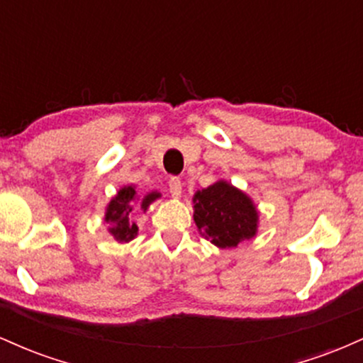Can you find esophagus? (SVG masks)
Masks as SVG:
<instances>
[{"label": "esophagus", "instance_id": "34e87169", "mask_svg": "<svg viewBox=\"0 0 363 363\" xmlns=\"http://www.w3.org/2000/svg\"><path fill=\"white\" fill-rule=\"evenodd\" d=\"M169 191L172 194V198H181L182 194V182L179 177H170L169 181Z\"/></svg>", "mask_w": 363, "mask_h": 363}]
</instances>
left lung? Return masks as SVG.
I'll list each match as a JSON object with an SVG mask.
<instances>
[{
    "mask_svg": "<svg viewBox=\"0 0 363 363\" xmlns=\"http://www.w3.org/2000/svg\"><path fill=\"white\" fill-rule=\"evenodd\" d=\"M194 223L216 247H237L257 232V210L247 194L227 181L198 191L193 198Z\"/></svg>",
    "mask_w": 363,
    "mask_h": 363,
    "instance_id": "left-lung-1",
    "label": "left lung"
}]
</instances>
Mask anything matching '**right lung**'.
Masks as SVG:
<instances>
[{
    "instance_id": "right-lung-1",
    "label": "right lung",
    "mask_w": 363,
    "mask_h": 363,
    "mask_svg": "<svg viewBox=\"0 0 363 363\" xmlns=\"http://www.w3.org/2000/svg\"><path fill=\"white\" fill-rule=\"evenodd\" d=\"M160 193L152 191L141 199V210L147 211L148 206L152 205L155 199L160 198ZM136 198V191L133 186H124L121 187L119 193L111 199L109 205H107L106 216H104V222L109 223V234L114 237L118 242H129L138 234V227L135 222L129 220V215L133 211V199Z\"/></svg>"
}]
</instances>
